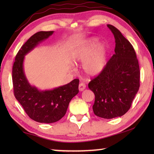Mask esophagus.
I'll use <instances>...</instances> for the list:
<instances>
[{"mask_svg": "<svg viewBox=\"0 0 154 154\" xmlns=\"http://www.w3.org/2000/svg\"><path fill=\"white\" fill-rule=\"evenodd\" d=\"M85 89V85L83 83H80L79 85V90L80 92H82V91H83Z\"/></svg>", "mask_w": 154, "mask_h": 154, "instance_id": "esophagus-1", "label": "esophagus"}]
</instances>
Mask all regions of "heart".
Wrapping results in <instances>:
<instances>
[{"label":"heart","mask_w":154,"mask_h":154,"mask_svg":"<svg viewBox=\"0 0 154 154\" xmlns=\"http://www.w3.org/2000/svg\"><path fill=\"white\" fill-rule=\"evenodd\" d=\"M109 48L105 43H99L92 37L75 49L72 59L75 63H82V71L87 77H96L105 69L107 63Z\"/></svg>","instance_id":"obj_1"}]
</instances>
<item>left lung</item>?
Here are the masks:
<instances>
[{
    "label": "left lung",
    "instance_id": "8db88e82",
    "mask_svg": "<svg viewBox=\"0 0 154 154\" xmlns=\"http://www.w3.org/2000/svg\"><path fill=\"white\" fill-rule=\"evenodd\" d=\"M115 54L101 73L88 83L95 95L93 111L105 119L121 117L129 110L140 86L139 62L133 47L113 26Z\"/></svg>",
    "mask_w": 154,
    "mask_h": 154
}]
</instances>
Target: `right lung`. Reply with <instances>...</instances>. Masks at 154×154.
<instances>
[{
	"instance_id": "add662e5",
	"label": "right lung",
	"mask_w": 154,
	"mask_h": 154,
	"mask_svg": "<svg viewBox=\"0 0 154 154\" xmlns=\"http://www.w3.org/2000/svg\"><path fill=\"white\" fill-rule=\"evenodd\" d=\"M53 33L54 31H40L33 35L18 51L13 66L15 97L28 116L39 123H54L63 118L70 101L79 92V80L77 79L52 90H40L30 85L26 77L25 56Z\"/></svg>"
}]
</instances>
